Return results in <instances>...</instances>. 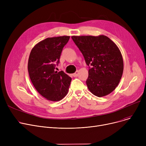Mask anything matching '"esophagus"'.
<instances>
[{"label":"esophagus","instance_id":"34e87169","mask_svg":"<svg viewBox=\"0 0 146 146\" xmlns=\"http://www.w3.org/2000/svg\"><path fill=\"white\" fill-rule=\"evenodd\" d=\"M78 75H79V71L78 70L76 71L73 74V76H74V77H78Z\"/></svg>","mask_w":146,"mask_h":146}]
</instances>
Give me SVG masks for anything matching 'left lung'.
<instances>
[{
    "instance_id": "1",
    "label": "left lung",
    "mask_w": 146,
    "mask_h": 146,
    "mask_svg": "<svg viewBox=\"0 0 146 146\" xmlns=\"http://www.w3.org/2000/svg\"><path fill=\"white\" fill-rule=\"evenodd\" d=\"M72 38L89 67L86 82L90 92L98 97L108 95L117 88L124 70L121 52L105 35L72 36Z\"/></svg>"
}]
</instances>
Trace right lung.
<instances>
[{
  "label": "right lung",
  "mask_w": 146,
  "mask_h": 146,
  "mask_svg": "<svg viewBox=\"0 0 146 146\" xmlns=\"http://www.w3.org/2000/svg\"><path fill=\"white\" fill-rule=\"evenodd\" d=\"M69 38V36L47 38L37 43L30 52L28 63L30 79L38 92L48 101H60L68 93L72 78L54 69Z\"/></svg>",
  "instance_id": "add662e5"
}]
</instances>
